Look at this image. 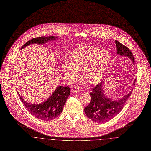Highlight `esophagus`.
Returning <instances> with one entry per match:
<instances>
[{
	"label": "esophagus",
	"mask_w": 151,
	"mask_h": 151,
	"mask_svg": "<svg viewBox=\"0 0 151 151\" xmlns=\"http://www.w3.org/2000/svg\"><path fill=\"white\" fill-rule=\"evenodd\" d=\"M71 92H72V93H79V92H81V90L79 89L78 87L74 86V87L72 88Z\"/></svg>",
	"instance_id": "esophagus-1"
}]
</instances>
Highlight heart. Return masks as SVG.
<instances>
[{"mask_svg":"<svg viewBox=\"0 0 151 151\" xmlns=\"http://www.w3.org/2000/svg\"><path fill=\"white\" fill-rule=\"evenodd\" d=\"M111 55L106 51L88 46L75 49L68 63L64 66L65 75L70 79L78 76L81 71L83 79L89 84L99 83L109 68Z\"/></svg>","mask_w":151,"mask_h":151,"instance_id":"b5f03b06","label":"heart"}]
</instances>
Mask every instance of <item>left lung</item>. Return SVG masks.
<instances>
[{
	"instance_id": "8db88e82",
	"label": "left lung",
	"mask_w": 151,
	"mask_h": 151,
	"mask_svg": "<svg viewBox=\"0 0 151 151\" xmlns=\"http://www.w3.org/2000/svg\"><path fill=\"white\" fill-rule=\"evenodd\" d=\"M117 54L129 58L135 63V59L129 49L118 41H115ZM131 92L119 100L112 101L108 99L103 92L102 83H100L94 87L90 93L91 100L89 105L84 108L87 117L97 123L108 122L120 113L127 101Z\"/></svg>"
}]
</instances>
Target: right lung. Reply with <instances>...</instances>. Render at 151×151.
Masks as SVG:
<instances>
[{
	"label": "right lung",
	"mask_w": 151,
	"mask_h": 151,
	"mask_svg": "<svg viewBox=\"0 0 151 151\" xmlns=\"http://www.w3.org/2000/svg\"><path fill=\"white\" fill-rule=\"evenodd\" d=\"M54 36L39 37L30 40L22 46L21 49L31 43L42 44L49 40H55ZM71 89L69 86H58L50 97L45 102L40 104H32L24 100L19 94L20 100L30 114L44 121L54 119L60 115L65 103L70 96Z\"/></svg>",
	"instance_id": "add662e5"
}]
</instances>
